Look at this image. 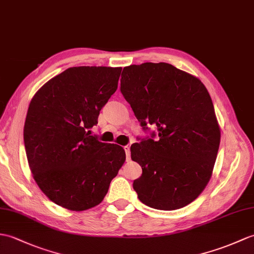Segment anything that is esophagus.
<instances>
[{
  "label": "esophagus",
  "mask_w": 254,
  "mask_h": 254,
  "mask_svg": "<svg viewBox=\"0 0 254 254\" xmlns=\"http://www.w3.org/2000/svg\"><path fill=\"white\" fill-rule=\"evenodd\" d=\"M126 151V156H127V160H129V156H131V151H129V147L128 146H125L123 147Z\"/></svg>",
  "instance_id": "34e87169"
}]
</instances>
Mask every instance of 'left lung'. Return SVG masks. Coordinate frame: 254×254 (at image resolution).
Here are the masks:
<instances>
[{
  "label": "left lung",
  "mask_w": 254,
  "mask_h": 254,
  "mask_svg": "<svg viewBox=\"0 0 254 254\" xmlns=\"http://www.w3.org/2000/svg\"><path fill=\"white\" fill-rule=\"evenodd\" d=\"M121 93L151 138L131 146L143 173L133 183L150 208L176 210L190 204L209 183L221 131L210 94L196 76L167 63L123 68Z\"/></svg>",
  "instance_id": "1"
}]
</instances>
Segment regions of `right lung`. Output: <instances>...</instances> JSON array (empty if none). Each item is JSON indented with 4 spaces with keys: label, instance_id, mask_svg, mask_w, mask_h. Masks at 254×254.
I'll list each match as a JSON object with an SVG mask.
<instances>
[{
    "label": "right lung",
    "instance_id": "right-lung-1",
    "mask_svg": "<svg viewBox=\"0 0 254 254\" xmlns=\"http://www.w3.org/2000/svg\"><path fill=\"white\" fill-rule=\"evenodd\" d=\"M121 67H72L34 94L23 140L29 167L51 201L84 211L103 201L126 151L102 143L88 131L117 91Z\"/></svg>",
    "mask_w": 254,
    "mask_h": 254
}]
</instances>
